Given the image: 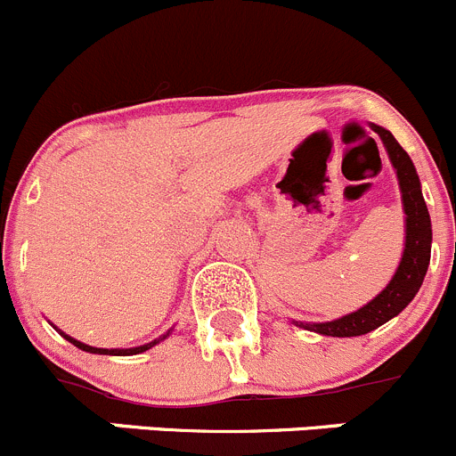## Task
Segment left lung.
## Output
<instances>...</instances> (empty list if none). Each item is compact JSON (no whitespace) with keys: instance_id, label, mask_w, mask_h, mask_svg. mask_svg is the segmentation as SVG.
<instances>
[{"instance_id":"8db88e82","label":"left lung","mask_w":456,"mask_h":456,"mask_svg":"<svg viewBox=\"0 0 456 456\" xmlns=\"http://www.w3.org/2000/svg\"><path fill=\"white\" fill-rule=\"evenodd\" d=\"M374 134L383 140L387 156H390L392 167L396 171L401 187V198H403L405 211V249L401 256V263L392 281L387 282L386 289L379 296H374L368 305H363L356 312L347 314L343 318L327 322H298V327H305L309 331H318L322 336H361L368 331L377 330L383 322L395 318L396 314L408 307L410 300L417 296L423 278H426L428 265H430V245H432V224L430 214H428L426 200L421 193V183H419L417 169L408 153L403 151L395 135L383 126L372 125Z\"/></svg>"}]
</instances>
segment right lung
<instances>
[{
	"instance_id": "right-lung-1",
	"label": "right lung",
	"mask_w": 456,
	"mask_h": 456,
	"mask_svg": "<svg viewBox=\"0 0 456 456\" xmlns=\"http://www.w3.org/2000/svg\"><path fill=\"white\" fill-rule=\"evenodd\" d=\"M61 336H64L66 340H69V343H73L75 347H79V350H84V352H91V354H110V356H134V354H142V352H147V350H151L153 346H156V343H160L162 338H167V336H169V331H167L165 336H160V338H156V340H151V343H147V346H140V347H129V350H104V347H91V346H86V343H79V340H75V338H70L69 334H64V331H60Z\"/></svg>"
}]
</instances>
